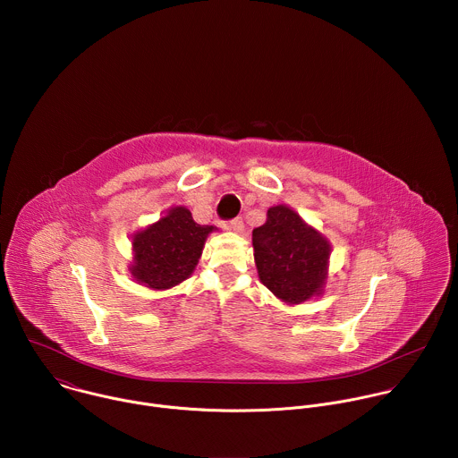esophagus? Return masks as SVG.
<instances>
[{
    "instance_id": "obj_1",
    "label": "esophagus",
    "mask_w": 458,
    "mask_h": 458,
    "mask_svg": "<svg viewBox=\"0 0 458 458\" xmlns=\"http://www.w3.org/2000/svg\"><path fill=\"white\" fill-rule=\"evenodd\" d=\"M230 228H232L233 232L241 233V232L244 230V221H242V217H235V219H232V221H230Z\"/></svg>"
}]
</instances>
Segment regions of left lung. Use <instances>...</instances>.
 <instances>
[{"mask_svg":"<svg viewBox=\"0 0 458 458\" xmlns=\"http://www.w3.org/2000/svg\"><path fill=\"white\" fill-rule=\"evenodd\" d=\"M259 279L274 295L299 304L318 295L326 279L330 244L288 207H274L267 223L251 232Z\"/></svg>","mask_w":458,"mask_h":458,"instance_id":"obj_1","label":"left lung"}]
</instances>
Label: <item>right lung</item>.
Listing matches in <instances>:
<instances>
[{
    "label": "right lung",
    "instance_id": "obj_1",
    "mask_svg": "<svg viewBox=\"0 0 458 458\" xmlns=\"http://www.w3.org/2000/svg\"><path fill=\"white\" fill-rule=\"evenodd\" d=\"M212 230L214 226L195 223L190 210L172 208L156 225L134 235V279L154 290L182 283L198 267Z\"/></svg>",
    "mask_w": 458,
    "mask_h": 458
}]
</instances>
